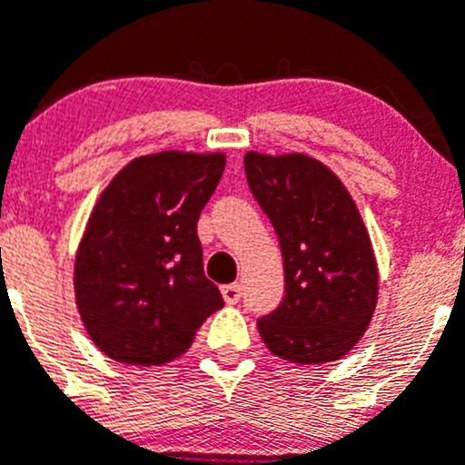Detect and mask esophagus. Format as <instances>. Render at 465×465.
Segmentation results:
<instances>
[{"label":"esophagus","mask_w":465,"mask_h":465,"mask_svg":"<svg viewBox=\"0 0 465 465\" xmlns=\"http://www.w3.org/2000/svg\"><path fill=\"white\" fill-rule=\"evenodd\" d=\"M220 291H223V297L227 304H238V302H241V286H238V283H227V286H223Z\"/></svg>","instance_id":"obj_1"}]
</instances>
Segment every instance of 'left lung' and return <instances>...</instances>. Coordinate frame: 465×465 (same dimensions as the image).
I'll return each instance as SVG.
<instances>
[{
	"mask_svg": "<svg viewBox=\"0 0 465 465\" xmlns=\"http://www.w3.org/2000/svg\"><path fill=\"white\" fill-rule=\"evenodd\" d=\"M252 195L279 236L286 295L259 318L270 352L291 363L336 361L359 342L377 306V261L341 179L306 154L247 152Z\"/></svg>",
	"mask_w": 465,
	"mask_h": 465,
	"instance_id": "left-lung-1",
	"label": "left lung"
}]
</instances>
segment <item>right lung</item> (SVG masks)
I'll return each mask as SVG.
<instances>
[{"instance_id": "1", "label": "right lung", "mask_w": 465, "mask_h": 465, "mask_svg": "<svg viewBox=\"0 0 465 465\" xmlns=\"http://www.w3.org/2000/svg\"><path fill=\"white\" fill-rule=\"evenodd\" d=\"M224 161L223 152L138 156L99 195L76 250L74 295L85 331L113 361H173L223 309L197 220Z\"/></svg>"}]
</instances>
